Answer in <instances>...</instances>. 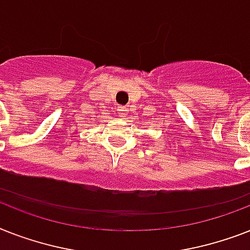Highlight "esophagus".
I'll return each instance as SVG.
<instances>
[{
  "label": "esophagus",
  "mask_w": 250,
  "mask_h": 250,
  "mask_svg": "<svg viewBox=\"0 0 250 250\" xmlns=\"http://www.w3.org/2000/svg\"><path fill=\"white\" fill-rule=\"evenodd\" d=\"M127 115V108L126 107H119V116L120 117H123V119H125Z\"/></svg>",
  "instance_id": "esophagus-1"
}]
</instances>
